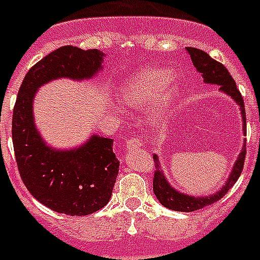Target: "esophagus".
Returning <instances> with one entry per match:
<instances>
[{"mask_svg":"<svg viewBox=\"0 0 260 260\" xmlns=\"http://www.w3.org/2000/svg\"><path fill=\"white\" fill-rule=\"evenodd\" d=\"M126 148L128 149H139L141 148V140L139 139V137L136 136H132L131 139H128L126 140Z\"/></svg>","mask_w":260,"mask_h":260,"instance_id":"34e87169","label":"esophagus"}]
</instances>
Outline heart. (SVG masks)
<instances>
[{
	"label": "heart",
	"mask_w": 260,
	"mask_h": 260,
	"mask_svg": "<svg viewBox=\"0 0 260 260\" xmlns=\"http://www.w3.org/2000/svg\"><path fill=\"white\" fill-rule=\"evenodd\" d=\"M172 69H141L123 82L119 93L120 100L128 107L137 108L156 104V115L159 119H164L183 96V84L172 81Z\"/></svg>",
	"instance_id": "obj_1"
}]
</instances>
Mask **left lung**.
Masks as SVG:
<instances>
[{
    "instance_id": "obj_1",
    "label": "left lung",
    "mask_w": 260,
    "mask_h": 260,
    "mask_svg": "<svg viewBox=\"0 0 260 260\" xmlns=\"http://www.w3.org/2000/svg\"><path fill=\"white\" fill-rule=\"evenodd\" d=\"M187 52L191 56V60L193 62V67L196 71L202 73V77L206 82L210 84H218L220 85V89L224 90V93L230 94L234 100L239 104L240 109H242V116H243V128L246 132V109H244L243 96L239 92V89L236 88V82L231 77L229 71L225 69L223 64H220L219 61L211 58L210 54L203 52L202 49H196V48H185ZM246 145L243 147L242 152H240L239 157L236 160L234 170L230 175L229 180L225 181V184L221 187L219 192H216L215 195L207 196V198H195V196H187L184 193L175 191L168 181L166 180L163 175V171L160 170L159 160L157 156L153 155V161H155V175H153V192H155L156 198L160 203L164 207L170 208L174 211H180V212H192V211L200 210L206 206L218 202L223 196L230 191V188L235 184L238 179H239L242 171H243L244 159H246Z\"/></svg>"
}]
</instances>
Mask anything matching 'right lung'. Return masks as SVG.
I'll return each mask as SVG.
<instances>
[{
  "mask_svg": "<svg viewBox=\"0 0 260 260\" xmlns=\"http://www.w3.org/2000/svg\"><path fill=\"white\" fill-rule=\"evenodd\" d=\"M103 56L97 49L61 46L29 69L17 94L12 120L17 168L27 191L58 214L84 216L107 206L120 161L107 137L92 136L75 151L49 148L35 126L33 97L52 79H89L101 69Z\"/></svg>",
  "mask_w": 260,
  "mask_h": 260,
  "instance_id": "right-lung-1",
  "label": "right lung"
}]
</instances>
